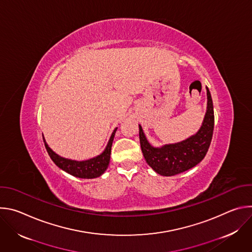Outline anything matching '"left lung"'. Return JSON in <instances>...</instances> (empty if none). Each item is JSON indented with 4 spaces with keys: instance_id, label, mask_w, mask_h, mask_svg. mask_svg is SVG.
Returning a JSON list of instances; mask_svg holds the SVG:
<instances>
[{
    "instance_id": "1",
    "label": "left lung",
    "mask_w": 252,
    "mask_h": 252,
    "mask_svg": "<svg viewBox=\"0 0 252 252\" xmlns=\"http://www.w3.org/2000/svg\"><path fill=\"white\" fill-rule=\"evenodd\" d=\"M206 92L207 110L202 126L197 133L189 138L159 149L154 148L147 140L139 126V141L142 155L148 164L158 174L171 176L184 172L195 166L205 157L210 146L214 127L213 104L208 88H206Z\"/></svg>"
}]
</instances>
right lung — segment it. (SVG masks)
Segmentation results:
<instances>
[{"label":"right lung","instance_id":"1","mask_svg":"<svg viewBox=\"0 0 252 252\" xmlns=\"http://www.w3.org/2000/svg\"><path fill=\"white\" fill-rule=\"evenodd\" d=\"M117 131V128L112 133V136L109 140V143L104 150V152L99 155L96 158H91L89 160L84 161H77V160H71L66 159L63 158H61L57 154H55L47 145V142L44 139L46 150L52 158V160L63 170L65 172L74 175L76 177L80 178H94L99 175H101L105 169L109 166L110 158H111V151H112V145L113 140L115 137V133Z\"/></svg>","mask_w":252,"mask_h":252}]
</instances>
